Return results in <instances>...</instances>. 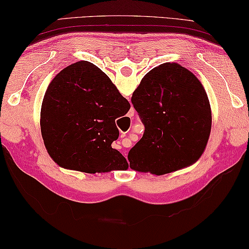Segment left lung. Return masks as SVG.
Segmentation results:
<instances>
[{
  "label": "left lung",
  "mask_w": 249,
  "mask_h": 249,
  "mask_svg": "<svg viewBox=\"0 0 249 249\" xmlns=\"http://www.w3.org/2000/svg\"><path fill=\"white\" fill-rule=\"evenodd\" d=\"M131 103L145 132L129 150L130 168L163 175L202 155L211 131V107L190 71L175 63L153 68L133 92Z\"/></svg>",
  "instance_id": "obj_1"
}]
</instances>
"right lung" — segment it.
<instances>
[{
  "label": "right lung",
  "mask_w": 249,
  "mask_h": 249,
  "mask_svg": "<svg viewBox=\"0 0 249 249\" xmlns=\"http://www.w3.org/2000/svg\"><path fill=\"white\" fill-rule=\"evenodd\" d=\"M130 109L106 73L82 60L56 75L40 112L41 135L50 157L60 166L86 173L127 169L120 151L116 119Z\"/></svg>",
  "instance_id": "add662e5"
}]
</instances>
